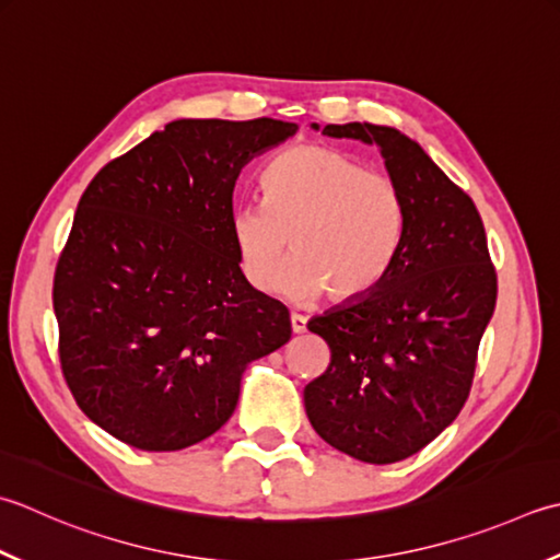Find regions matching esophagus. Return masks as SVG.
I'll list each match as a JSON object with an SVG mask.
<instances>
[{"instance_id": "34e87169", "label": "esophagus", "mask_w": 560, "mask_h": 560, "mask_svg": "<svg viewBox=\"0 0 560 560\" xmlns=\"http://www.w3.org/2000/svg\"><path fill=\"white\" fill-rule=\"evenodd\" d=\"M305 317L303 315H291V330H293V335H301V332H305Z\"/></svg>"}]
</instances>
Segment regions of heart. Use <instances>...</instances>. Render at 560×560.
Here are the masks:
<instances>
[{
  "label": "heart",
  "instance_id": "b5f03b06",
  "mask_svg": "<svg viewBox=\"0 0 560 560\" xmlns=\"http://www.w3.org/2000/svg\"><path fill=\"white\" fill-rule=\"evenodd\" d=\"M265 203L230 213L240 271L255 291H271L291 245L283 291L315 301L327 291L352 303L376 291L402 249L408 206L390 174L327 145H299L261 174Z\"/></svg>",
  "mask_w": 560,
  "mask_h": 560
}]
</instances>
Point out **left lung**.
Listing matches in <instances>:
<instances>
[{
    "label": "left lung",
    "mask_w": 560,
    "mask_h": 560,
    "mask_svg": "<svg viewBox=\"0 0 560 560\" xmlns=\"http://www.w3.org/2000/svg\"><path fill=\"white\" fill-rule=\"evenodd\" d=\"M323 133L381 150L402 189L408 225L396 267L376 291L308 323L330 347V364L305 386V412L347 456L396 464L462 412L495 311L498 273L476 203L418 142L374 124H330Z\"/></svg>",
    "instance_id": "left-lung-1"
}]
</instances>
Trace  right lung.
I'll list each match as a JSON object with an SVG mask.
<instances>
[{
    "label": "right lung",
    "instance_id": "1",
    "mask_svg": "<svg viewBox=\"0 0 560 560\" xmlns=\"http://www.w3.org/2000/svg\"><path fill=\"white\" fill-rule=\"evenodd\" d=\"M299 126L179 118L98 170L55 267L60 366L82 412L142 452L230 420L249 361L291 339L287 305L240 271V170Z\"/></svg>",
    "mask_w": 560,
    "mask_h": 560
}]
</instances>
